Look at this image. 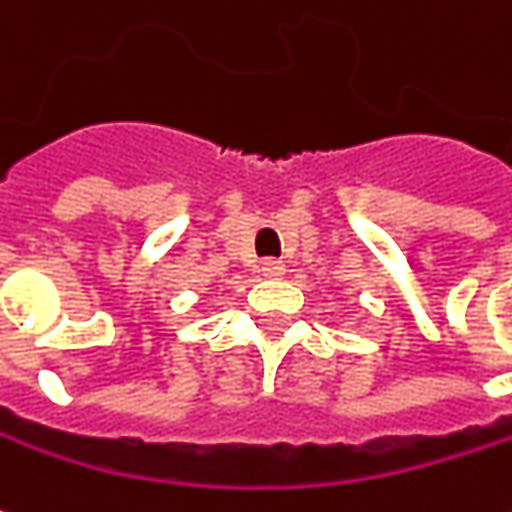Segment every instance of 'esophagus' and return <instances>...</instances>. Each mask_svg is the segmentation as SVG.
I'll list each match as a JSON object with an SVG mask.
<instances>
[{
	"mask_svg": "<svg viewBox=\"0 0 512 512\" xmlns=\"http://www.w3.org/2000/svg\"><path fill=\"white\" fill-rule=\"evenodd\" d=\"M260 274H263L266 280H282L285 266H282L280 260H263V263H260Z\"/></svg>",
	"mask_w": 512,
	"mask_h": 512,
	"instance_id": "obj_1",
	"label": "esophagus"
}]
</instances>
